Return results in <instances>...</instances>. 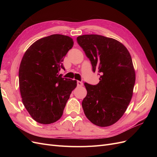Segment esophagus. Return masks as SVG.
<instances>
[{"label":"esophagus","mask_w":157,"mask_h":157,"mask_svg":"<svg viewBox=\"0 0 157 157\" xmlns=\"http://www.w3.org/2000/svg\"><path fill=\"white\" fill-rule=\"evenodd\" d=\"M77 86H83V83L81 81L77 80Z\"/></svg>","instance_id":"34e87169"}]
</instances>
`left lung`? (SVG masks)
Listing matches in <instances>:
<instances>
[{
  "label": "left lung",
  "instance_id": "8db88e82",
  "mask_svg": "<svg viewBox=\"0 0 157 157\" xmlns=\"http://www.w3.org/2000/svg\"><path fill=\"white\" fill-rule=\"evenodd\" d=\"M78 45L90 59L94 72L100 75L99 82H84L87 95L82 106L94 124L106 127L124 115L133 95L136 73L131 56L120 42L98 35L77 37Z\"/></svg>",
  "mask_w": 157,
  "mask_h": 157
}]
</instances>
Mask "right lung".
<instances>
[{
	"instance_id": "1",
	"label": "right lung",
	"mask_w": 157,
	"mask_h": 157,
	"mask_svg": "<svg viewBox=\"0 0 157 157\" xmlns=\"http://www.w3.org/2000/svg\"><path fill=\"white\" fill-rule=\"evenodd\" d=\"M74 42L63 35H52L35 42L23 56L19 69L22 102L36 122L58 121L77 81L59 75L62 61Z\"/></svg>"
}]
</instances>
